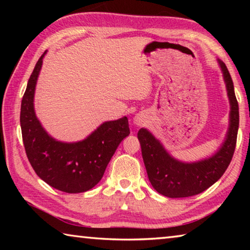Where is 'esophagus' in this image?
<instances>
[{"label": "esophagus", "instance_id": "esophagus-1", "mask_svg": "<svg viewBox=\"0 0 250 250\" xmlns=\"http://www.w3.org/2000/svg\"><path fill=\"white\" fill-rule=\"evenodd\" d=\"M133 122H134V125H145L146 124V116L142 115V113H138V115L133 118Z\"/></svg>", "mask_w": 250, "mask_h": 250}]
</instances>
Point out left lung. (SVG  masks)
<instances>
[{"mask_svg":"<svg viewBox=\"0 0 250 250\" xmlns=\"http://www.w3.org/2000/svg\"><path fill=\"white\" fill-rule=\"evenodd\" d=\"M218 64L226 83L230 112L225 141L216 153L197 162H182L168 154L162 143L150 131L141 128L138 132L149 181L156 192L167 197H188L204 192L221 179L231 161L239 125L238 103L229 71L219 59Z\"/></svg>","mask_w":250,"mask_h":250,"instance_id":"1","label":"left lung"}]
</instances>
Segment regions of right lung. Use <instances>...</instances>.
I'll use <instances>...</instances> for the list:
<instances>
[{"mask_svg": "<svg viewBox=\"0 0 250 250\" xmlns=\"http://www.w3.org/2000/svg\"><path fill=\"white\" fill-rule=\"evenodd\" d=\"M45 54L36 62L21 104L25 151L36 174L52 188L66 193L89 191L103 179L118 146L130 134L128 118L104 122L83 141L55 140L42 126L34 109V94Z\"/></svg>", "mask_w": 250, "mask_h": 250, "instance_id": "obj_1", "label": "right lung"}]
</instances>
